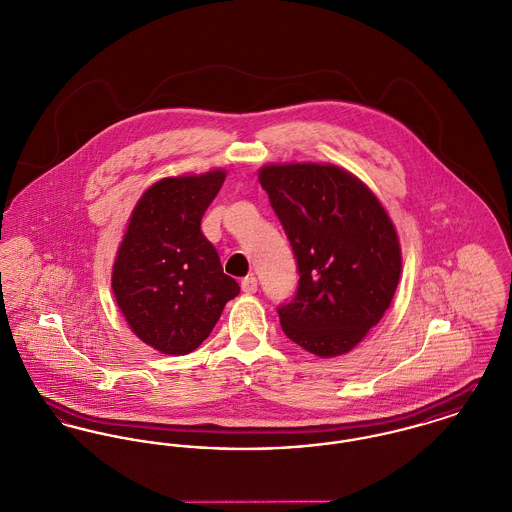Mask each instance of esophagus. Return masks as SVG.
<instances>
[{"mask_svg": "<svg viewBox=\"0 0 512 512\" xmlns=\"http://www.w3.org/2000/svg\"><path fill=\"white\" fill-rule=\"evenodd\" d=\"M241 290H243L245 294L257 292V278L253 275L245 276V278L241 280Z\"/></svg>", "mask_w": 512, "mask_h": 512, "instance_id": "obj_1", "label": "esophagus"}]
</instances>
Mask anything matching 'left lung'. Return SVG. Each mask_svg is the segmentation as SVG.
<instances>
[{"label":"left lung","mask_w":512,"mask_h":512,"mask_svg":"<svg viewBox=\"0 0 512 512\" xmlns=\"http://www.w3.org/2000/svg\"><path fill=\"white\" fill-rule=\"evenodd\" d=\"M267 191L298 265L276 308L284 335L321 358L354 349L384 317L401 273L394 224L380 200L335 165H265Z\"/></svg>","instance_id":"1"}]
</instances>
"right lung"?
<instances>
[{
  "label": "right lung",
  "instance_id": "right-lung-1",
  "mask_svg": "<svg viewBox=\"0 0 512 512\" xmlns=\"http://www.w3.org/2000/svg\"><path fill=\"white\" fill-rule=\"evenodd\" d=\"M224 179L220 169L161 179L138 200L120 243L113 267L118 308L159 353H193L239 294L200 230Z\"/></svg>",
  "mask_w": 512,
  "mask_h": 512
}]
</instances>
